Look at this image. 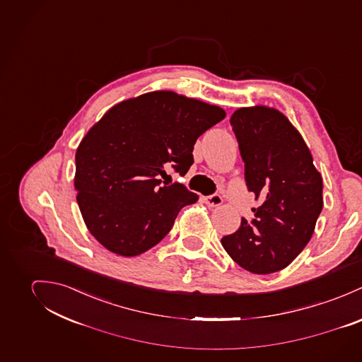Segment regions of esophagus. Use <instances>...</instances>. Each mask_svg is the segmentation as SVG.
Segmentation results:
<instances>
[{"label":"esophagus","instance_id":"obj_1","mask_svg":"<svg viewBox=\"0 0 362 362\" xmlns=\"http://www.w3.org/2000/svg\"><path fill=\"white\" fill-rule=\"evenodd\" d=\"M204 201H205V204H206L208 206H218V205L222 204V197L215 193V194H211V196L205 197Z\"/></svg>","mask_w":362,"mask_h":362}]
</instances>
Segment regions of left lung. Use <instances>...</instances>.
Returning <instances> with one entry per match:
<instances>
[{
    "mask_svg": "<svg viewBox=\"0 0 362 362\" xmlns=\"http://www.w3.org/2000/svg\"><path fill=\"white\" fill-rule=\"evenodd\" d=\"M230 124L248 192L262 199L254 219L225 238L226 252L248 272L286 268L311 240L323 206L322 176L298 130L278 110L240 108Z\"/></svg>",
    "mask_w": 362,
    "mask_h": 362,
    "instance_id": "1",
    "label": "left lung"
}]
</instances>
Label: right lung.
<instances>
[{
    "mask_svg": "<svg viewBox=\"0 0 362 362\" xmlns=\"http://www.w3.org/2000/svg\"><path fill=\"white\" fill-rule=\"evenodd\" d=\"M225 111L173 91L122 101L97 122L76 151L75 189L90 233L107 250L139 255L169 233L179 211L199 196L161 185L172 168L182 176L193 148Z\"/></svg>",
    "mask_w": 362,
    "mask_h": 362,
    "instance_id": "right-lung-1",
    "label": "right lung"
}]
</instances>
